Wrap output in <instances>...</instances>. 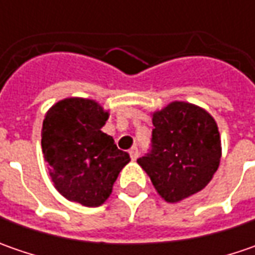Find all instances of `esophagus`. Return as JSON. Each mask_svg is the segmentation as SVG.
I'll list each match as a JSON object with an SVG mask.
<instances>
[{
    "mask_svg": "<svg viewBox=\"0 0 255 255\" xmlns=\"http://www.w3.org/2000/svg\"><path fill=\"white\" fill-rule=\"evenodd\" d=\"M129 154H130V157H132V160H136V159L139 157V149H137L136 146H133L132 149L129 150Z\"/></svg>",
    "mask_w": 255,
    "mask_h": 255,
    "instance_id": "esophagus-1",
    "label": "esophagus"
}]
</instances>
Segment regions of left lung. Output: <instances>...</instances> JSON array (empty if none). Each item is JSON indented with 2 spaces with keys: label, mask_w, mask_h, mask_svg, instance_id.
Returning a JSON list of instances; mask_svg holds the SVG:
<instances>
[{
  "label": "left lung",
  "mask_w": 255,
  "mask_h": 255,
  "mask_svg": "<svg viewBox=\"0 0 255 255\" xmlns=\"http://www.w3.org/2000/svg\"><path fill=\"white\" fill-rule=\"evenodd\" d=\"M152 140L137 163L169 203L203 190L219 169L220 133L214 119L191 103L173 102L153 115Z\"/></svg>",
  "instance_id": "8db88e82"
}]
</instances>
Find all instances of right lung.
Masks as SVG:
<instances>
[{
  "mask_svg": "<svg viewBox=\"0 0 255 255\" xmlns=\"http://www.w3.org/2000/svg\"><path fill=\"white\" fill-rule=\"evenodd\" d=\"M109 115L95 101L69 98L54 105L42 123V152L51 180L68 200L98 207L112 193L129 153L101 129Z\"/></svg>",
  "mask_w": 255,
  "mask_h": 255,
  "instance_id": "add662e5",
  "label": "right lung"
}]
</instances>
